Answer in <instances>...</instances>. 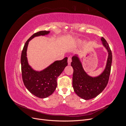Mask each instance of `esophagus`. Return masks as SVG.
Returning a JSON list of instances; mask_svg holds the SVG:
<instances>
[{
    "label": "esophagus",
    "instance_id": "1",
    "mask_svg": "<svg viewBox=\"0 0 126 126\" xmlns=\"http://www.w3.org/2000/svg\"><path fill=\"white\" fill-rule=\"evenodd\" d=\"M71 58L70 57H68V63L69 65H70V64H71Z\"/></svg>",
    "mask_w": 126,
    "mask_h": 126
}]
</instances>
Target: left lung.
<instances>
[{
    "mask_svg": "<svg viewBox=\"0 0 126 126\" xmlns=\"http://www.w3.org/2000/svg\"><path fill=\"white\" fill-rule=\"evenodd\" d=\"M101 40L108 52V57L104 71L96 77H90L83 70L82 64L77 55L72 57L71 66L73 68L72 86L76 94L85 100H89L97 97L104 90L108 84L111 71L112 52L104 38Z\"/></svg>",
    "mask_w": 126,
    "mask_h": 126,
    "instance_id": "obj_1",
    "label": "left lung"
}]
</instances>
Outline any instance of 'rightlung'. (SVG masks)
<instances>
[{
    "mask_svg": "<svg viewBox=\"0 0 126 126\" xmlns=\"http://www.w3.org/2000/svg\"><path fill=\"white\" fill-rule=\"evenodd\" d=\"M49 31H40L32 35L26 42L21 55L22 78L24 83L30 93L40 98H47L55 90L57 86V78L68 64L67 57L57 60L44 70H34L28 63L27 49L29 42L33 38L47 35Z\"/></svg>",
    "mask_w": 126,
    "mask_h": 126,
    "instance_id": "1",
    "label": "right lung"
}]
</instances>
